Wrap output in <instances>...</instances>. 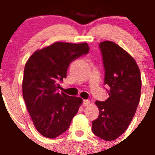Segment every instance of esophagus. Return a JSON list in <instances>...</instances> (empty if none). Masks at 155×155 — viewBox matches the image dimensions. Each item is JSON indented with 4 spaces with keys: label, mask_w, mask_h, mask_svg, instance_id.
Instances as JSON below:
<instances>
[{
    "label": "esophagus",
    "mask_w": 155,
    "mask_h": 155,
    "mask_svg": "<svg viewBox=\"0 0 155 155\" xmlns=\"http://www.w3.org/2000/svg\"><path fill=\"white\" fill-rule=\"evenodd\" d=\"M89 104H90V101H88V100H84L83 101V106H88Z\"/></svg>",
    "instance_id": "1"
}]
</instances>
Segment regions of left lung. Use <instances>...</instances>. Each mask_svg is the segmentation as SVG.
<instances>
[{
	"instance_id": "left-lung-1",
	"label": "left lung",
	"mask_w": 155,
	"mask_h": 155,
	"mask_svg": "<svg viewBox=\"0 0 155 155\" xmlns=\"http://www.w3.org/2000/svg\"><path fill=\"white\" fill-rule=\"evenodd\" d=\"M105 70L104 84L109 97L96 101L97 119L93 121V133L105 140H114L124 133L140 101L141 80L136 61L112 41L99 44Z\"/></svg>"
}]
</instances>
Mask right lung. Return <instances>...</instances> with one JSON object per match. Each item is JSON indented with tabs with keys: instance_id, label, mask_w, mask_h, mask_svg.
<instances>
[{
	"instance_id": "1",
	"label": "right lung",
	"mask_w": 155,
	"mask_h": 155,
	"mask_svg": "<svg viewBox=\"0 0 155 155\" xmlns=\"http://www.w3.org/2000/svg\"><path fill=\"white\" fill-rule=\"evenodd\" d=\"M87 43L56 42L36 50L24 68L22 96L30 116L41 135L55 138L69 127L82 99L59 93L70 64L88 54Z\"/></svg>"
}]
</instances>
